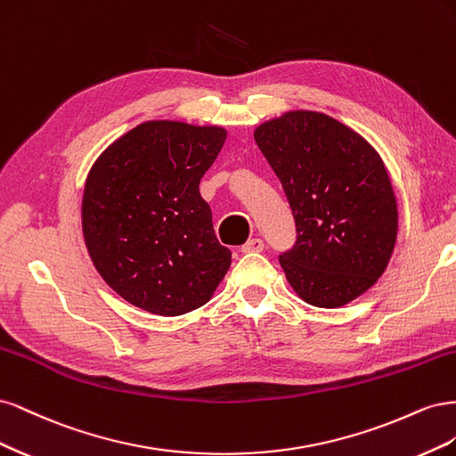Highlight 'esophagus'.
<instances>
[{
  "instance_id": "1",
  "label": "esophagus",
  "mask_w": 456,
  "mask_h": 456,
  "mask_svg": "<svg viewBox=\"0 0 456 456\" xmlns=\"http://www.w3.org/2000/svg\"><path fill=\"white\" fill-rule=\"evenodd\" d=\"M260 251H265V241L258 238H253L245 245H241V253H260Z\"/></svg>"
}]
</instances>
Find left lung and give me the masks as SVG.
Returning <instances> with one entry per match:
<instances>
[{
  "instance_id": "obj_1",
  "label": "left lung",
  "mask_w": 456,
  "mask_h": 456,
  "mask_svg": "<svg viewBox=\"0 0 456 456\" xmlns=\"http://www.w3.org/2000/svg\"><path fill=\"white\" fill-rule=\"evenodd\" d=\"M297 224L280 256L293 291L312 306L340 308L388 266L397 201L379 151L360 133L314 110H291L255 129Z\"/></svg>"
}]
</instances>
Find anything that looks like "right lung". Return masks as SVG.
I'll list each match as a JSON object with an SVG mask.
<instances>
[{
  "label": "right lung",
  "mask_w": 456,
  "mask_h": 456,
  "mask_svg": "<svg viewBox=\"0 0 456 456\" xmlns=\"http://www.w3.org/2000/svg\"><path fill=\"white\" fill-rule=\"evenodd\" d=\"M226 141L218 126L154 119L96 158L81 200L93 265L129 305L183 315L209 302L232 265L200 181Z\"/></svg>",
  "instance_id": "right-lung-1"
}]
</instances>
